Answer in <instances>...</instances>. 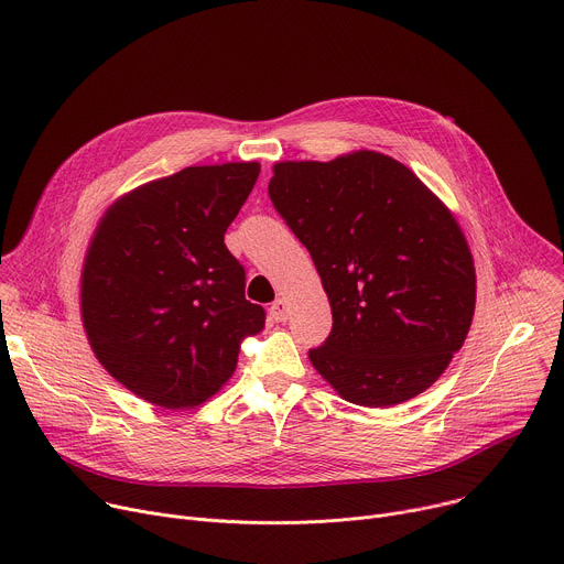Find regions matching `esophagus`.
Instances as JSON below:
<instances>
[{
    "instance_id": "1",
    "label": "esophagus",
    "mask_w": 564,
    "mask_h": 564,
    "mask_svg": "<svg viewBox=\"0 0 564 564\" xmlns=\"http://www.w3.org/2000/svg\"><path fill=\"white\" fill-rule=\"evenodd\" d=\"M288 301L285 299H276L272 305H270V317L274 322H285L288 319Z\"/></svg>"
}]
</instances>
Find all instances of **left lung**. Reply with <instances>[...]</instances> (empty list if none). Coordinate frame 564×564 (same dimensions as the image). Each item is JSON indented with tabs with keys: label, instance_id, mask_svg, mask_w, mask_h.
Masks as SVG:
<instances>
[{
	"label": "left lung",
	"instance_id": "1",
	"mask_svg": "<svg viewBox=\"0 0 564 564\" xmlns=\"http://www.w3.org/2000/svg\"><path fill=\"white\" fill-rule=\"evenodd\" d=\"M270 199L311 251L333 330L311 362L348 402L423 393L464 346L475 315L473 253L445 204L373 150L279 162Z\"/></svg>",
	"mask_w": 564,
	"mask_h": 564
}]
</instances>
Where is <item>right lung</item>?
Instances as JSON below:
<instances>
[{"label":"right lung","instance_id":"add662e5","mask_svg":"<svg viewBox=\"0 0 564 564\" xmlns=\"http://www.w3.org/2000/svg\"><path fill=\"white\" fill-rule=\"evenodd\" d=\"M261 166H188L117 199L80 274V313L98 362L134 395L188 409L236 371L240 339L261 333L245 268L225 231Z\"/></svg>","mask_w":564,"mask_h":564}]
</instances>
